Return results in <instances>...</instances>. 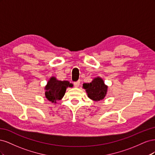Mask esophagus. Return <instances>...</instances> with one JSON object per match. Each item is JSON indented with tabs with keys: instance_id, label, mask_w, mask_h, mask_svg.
Here are the masks:
<instances>
[{
	"instance_id": "obj_1",
	"label": "esophagus",
	"mask_w": 155,
	"mask_h": 155,
	"mask_svg": "<svg viewBox=\"0 0 155 155\" xmlns=\"http://www.w3.org/2000/svg\"><path fill=\"white\" fill-rule=\"evenodd\" d=\"M79 84H80V80H78L77 81L74 82V86L76 87H79Z\"/></svg>"
}]
</instances>
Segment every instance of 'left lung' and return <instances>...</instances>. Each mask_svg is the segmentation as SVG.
Returning a JSON list of instances; mask_svg holds the SVG:
<instances>
[{"instance_id":"1","label":"left lung","mask_w":155,"mask_h":155,"mask_svg":"<svg viewBox=\"0 0 155 155\" xmlns=\"http://www.w3.org/2000/svg\"><path fill=\"white\" fill-rule=\"evenodd\" d=\"M83 87L85 89L88 97L94 101H100L105 97L107 87L100 78H96L88 83H83Z\"/></svg>"}]
</instances>
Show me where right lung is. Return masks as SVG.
<instances>
[{"mask_svg": "<svg viewBox=\"0 0 155 155\" xmlns=\"http://www.w3.org/2000/svg\"><path fill=\"white\" fill-rule=\"evenodd\" d=\"M72 86V84L67 81H59L54 77L51 78L45 87L46 97L52 103H55L64 96L67 87Z\"/></svg>", "mask_w": 155, "mask_h": 155, "instance_id": "add662e5", "label": "right lung"}]
</instances>
